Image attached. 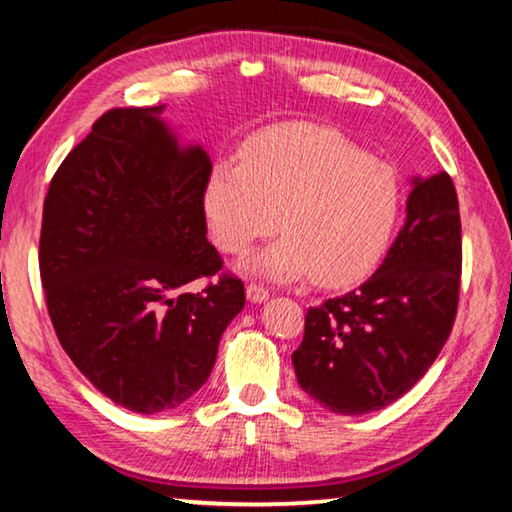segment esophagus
<instances>
[{"mask_svg":"<svg viewBox=\"0 0 512 512\" xmlns=\"http://www.w3.org/2000/svg\"><path fill=\"white\" fill-rule=\"evenodd\" d=\"M246 298L250 302H255V305H262V302L268 300V289L259 287V284H248V287H246Z\"/></svg>","mask_w":512,"mask_h":512,"instance_id":"1","label":"esophagus"}]
</instances>
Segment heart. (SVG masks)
<instances>
[{"mask_svg": "<svg viewBox=\"0 0 512 512\" xmlns=\"http://www.w3.org/2000/svg\"><path fill=\"white\" fill-rule=\"evenodd\" d=\"M400 201V180L388 164L329 128L296 121L253 137L241 164H214L203 214L216 248L230 255L246 253L275 225L284 232L241 271L273 282L311 275L323 287H348L384 255Z\"/></svg>", "mask_w": 512, "mask_h": 512, "instance_id": "1", "label": "heart"}]
</instances>
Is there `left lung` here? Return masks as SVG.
<instances>
[{
    "label": "left lung",
    "mask_w": 512,
    "mask_h": 512,
    "mask_svg": "<svg viewBox=\"0 0 512 512\" xmlns=\"http://www.w3.org/2000/svg\"><path fill=\"white\" fill-rule=\"evenodd\" d=\"M461 216L452 178L413 176L406 221L359 289L311 307L291 354L298 384L327 411L363 415L411 391L452 332Z\"/></svg>",
    "instance_id": "1"
}]
</instances>
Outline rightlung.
<instances>
[{"instance_id":"1","label":"right lung","mask_w":512,"mask_h":512,"mask_svg":"<svg viewBox=\"0 0 512 512\" xmlns=\"http://www.w3.org/2000/svg\"><path fill=\"white\" fill-rule=\"evenodd\" d=\"M164 106L117 108L60 164L45 198L40 277L69 359L128 411L176 409L214 368L244 284L214 275L203 189L212 160L183 144Z\"/></svg>"}]
</instances>
